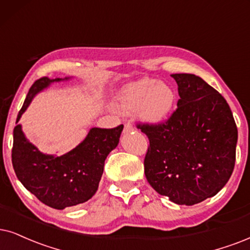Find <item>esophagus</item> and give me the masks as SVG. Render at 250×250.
<instances>
[{"instance_id":"34e87169","label":"esophagus","mask_w":250,"mask_h":250,"mask_svg":"<svg viewBox=\"0 0 250 250\" xmlns=\"http://www.w3.org/2000/svg\"><path fill=\"white\" fill-rule=\"evenodd\" d=\"M134 130V125H131L130 122H127L125 125V132H129V131H132Z\"/></svg>"}]
</instances>
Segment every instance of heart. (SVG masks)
Segmentation results:
<instances>
[{"label":"heart","instance_id":"obj_1","mask_svg":"<svg viewBox=\"0 0 250 250\" xmlns=\"http://www.w3.org/2000/svg\"><path fill=\"white\" fill-rule=\"evenodd\" d=\"M174 92L168 85L146 78L125 88L120 96L119 107L129 114L140 112L144 121L156 123L166 118L174 104Z\"/></svg>","mask_w":250,"mask_h":250}]
</instances>
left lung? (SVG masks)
Instances as JSON below:
<instances>
[{
	"label": "left lung",
	"mask_w": 250,
	"mask_h": 250,
	"mask_svg": "<svg viewBox=\"0 0 250 250\" xmlns=\"http://www.w3.org/2000/svg\"><path fill=\"white\" fill-rule=\"evenodd\" d=\"M178 108L166 121L137 123L150 145L144 158L147 182L180 205L212 197L232 175L238 128L229 104L201 77L173 74Z\"/></svg>",
	"instance_id": "obj_1"
}]
</instances>
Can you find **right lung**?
Instances as JSON below:
<instances>
[{
  "label": "right lung",
  "mask_w": 250,
  "mask_h": 250,
  "mask_svg": "<svg viewBox=\"0 0 250 250\" xmlns=\"http://www.w3.org/2000/svg\"><path fill=\"white\" fill-rule=\"evenodd\" d=\"M68 80V78H65ZM61 78L42 77L28 90L17 121L38 92ZM123 125L112 129L92 128L82 143L61 157L41 153L21 131V125L14 129L11 160L15 173L28 191L53 209L84 203L96 194L104 172L105 160L119 144Z\"/></svg>",
  "instance_id": "1"
}]
</instances>
